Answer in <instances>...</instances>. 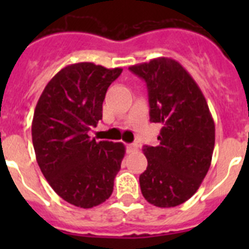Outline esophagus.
Returning <instances> with one entry per match:
<instances>
[{"label":"esophagus","instance_id":"1","mask_svg":"<svg viewBox=\"0 0 249 249\" xmlns=\"http://www.w3.org/2000/svg\"><path fill=\"white\" fill-rule=\"evenodd\" d=\"M136 151H137V144L136 143L127 144V152H128V153H132V152H136Z\"/></svg>","mask_w":249,"mask_h":249}]
</instances>
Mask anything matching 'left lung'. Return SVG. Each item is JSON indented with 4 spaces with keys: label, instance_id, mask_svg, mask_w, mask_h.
Returning <instances> with one entry per match:
<instances>
[{
    "label": "left lung",
    "instance_id": "left-lung-1",
    "mask_svg": "<svg viewBox=\"0 0 249 249\" xmlns=\"http://www.w3.org/2000/svg\"><path fill=\"white\" fill-rule=\"evenodd\" d=\"M148 89L149 121L160 123L156 147L144 146L147 169L141 192L160 208L184 203L206 177L214 148V122L191 74L172 58L158 57L131 66Z\"/></svg>",
    "mask_w": 249,
    "mask_h": 249
}]
</instances>
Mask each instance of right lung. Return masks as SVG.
<instances>
[{"label":"right lung","instance_id":"add662e5","mask_svg":"<svg viewBox=\"0 0 249 249\" xmlns=\"http://www.w3.org/2000/svg\"><path fill=\"white\" fill-rule=\"evenodd\" d=\"M122 68L91 62L70 65L43 89L32 121V142L41 172L68 203L92 208L113 192L126 148L89 136L102 120V103Z\"/></svg>","mask_w":249,"mask_h":249}]
</instances>
